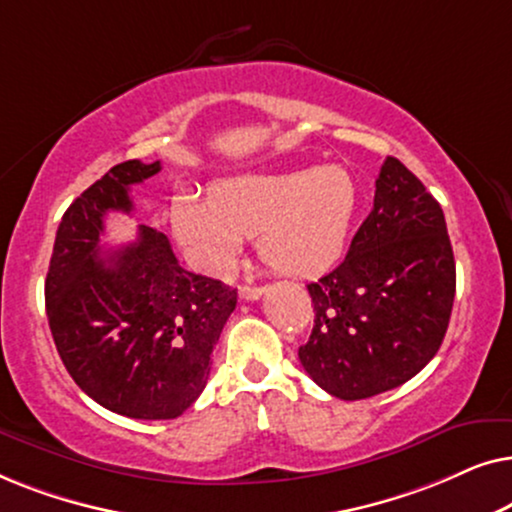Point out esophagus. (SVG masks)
Here are the masks:
<instances>
[{
	"mask_svg": "<svg viewBox=\"0 0 512 512\" xmlns=\"http://www.w3.org/2000/svg\"><path fill=\"white\" fill-rule=\"evenodd\" d=\"M261 296H263L261 286H249V284L240 286V298L242 300H258Z\"/></svg>",
	"mask_w": 512,
	"mask_h": 512,
	"instance_id": "esophagus-1",
	"label": "esophagus"
}]
</instances>
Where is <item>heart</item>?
<instances>
[{
  "label": "heart",
  "mask_w": 512,
  "mask_h": 512,
  "mask_svg": "<svg viewBox=\"0 0 512 512\" xmlns=\"http://www.w3.org/2000/svg\"><path fill=\"white\" fill-rule=\"evenodd\" d=\"M359 188L342 167L244 174L226 179L212 198L181 193L170 223L200 270L233 268L244 237H258V256L270 270L314 277L333 268L347 247Z\"/></svg>",
  "instance_id": "b5f03b06"
}]
</instances>
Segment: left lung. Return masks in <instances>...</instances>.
Returning <instances> with one entry per match:
<instances>
[{
  "label": "left lung",
  "instance_id": "obj_1",
  "mask_svg": "<svg viewBox=\"0 0 512 512\" xmlns=\"http://www.w3.org/2000/svg\"><path fill=\"white\" fill-rule=\"evenodd\" d=\"M457 268L438 200L398 158L384 160L375 202L338 268L307 284V375L342 401L401 387L440 349Z\"/></svg>",
  "mask_w": 512,
  "mask_h": 512
}]
</instances>
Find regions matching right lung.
I'll use <instances>...</instances> for the list:
<instances>
[{"mask_svg": "<svg viewBox=\"0 0 512 512\" xmlns=\"http://www.w3.org/2000/svg\"><path fill=\"white\" fill-rule=\"evenodd\" d=\"M160 160H125L86 188L55 235L46 314L67 373L102 408L132 419H174L205 389L212 352L237 289L193 275L156 228L102 251L107 212H132L130 186Z\"/></svg>", "mask_w": 512, "mask_h": 512, "instance_id": "obj_1", "label": "right lung"}]
</instances>
